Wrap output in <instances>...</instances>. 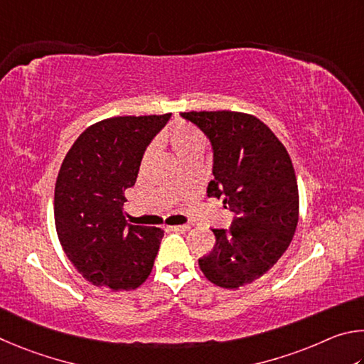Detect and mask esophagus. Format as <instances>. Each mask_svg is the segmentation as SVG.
Wrapping results in <instances>:
<instances>
[{
    "label": "esophagus",
    "instance_id": "obj_1",
    "mask_svg": "<svg viewBox=\"0 0 364 364\" xmlns=\"http://www.w3.org/2000/svg\"><path fill=\"white\" fill-rule=\"evenodd\" d=\"M172 232H181V233H186L190 230V225H174V227H169Z\"/></svg>",
    "mask_w": 364,
    "mask_h": 364
}]
</instances>
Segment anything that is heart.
Listing matches in <instances>:
<instances>
[{
	"label": "heart",
	"mask_w": 364,
	"mask_h": 364,
	"mask_svg": "<svg viewBox=\"0 0 364 364\" xmlns=\"http://www.w3.org/2000/svg\"><path fill=\"white\" fill-rule=\"evenodd\" d=\"M161 140L171 146V150L174 151L178 161L193 155V153H203L206 149V137L203 136V132L196 129L195 126H190L186 123H178L169 127V129L161 136ZM151 153V146H149L142 156V163L149 161Z\"/></svg>",
	"instance_id": "heart-1"
}]
</instances>
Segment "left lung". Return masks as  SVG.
<instances>
[{
    "instance_id": "left-lung-1",
    "label": "left lung",
    "mask_w": 364,
    "mask_h": 364,
    "mask_svg": "<svg viewBox=\"0 0 364 364\" xmlns=\"http://www.w3.org/2000/svg\"><path fill=\"white\" fill-rule=\"evenodd\" d=\"M211 140L214 181L208 196L235 213L228 230L198 264L209 282L237 289L269 272L291 245L299 222V188L286 146L250 113L183 112Z\"/></svg>"
}]
</instances>
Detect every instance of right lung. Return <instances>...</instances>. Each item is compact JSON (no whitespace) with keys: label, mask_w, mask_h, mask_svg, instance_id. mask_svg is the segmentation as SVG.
<instances>
[{"label":"right lung","mask_w":364,"mask_h":364,"mask_svg":"<svg viewBox=\"0 0 364 364\" xmlns=\"http://www.w3.org/2000/svg\"><path fill=\"white\" fill-rule=\"evenodd\" d=\"M169 117L102 119L82 131L63 158L54 192L57 237L94 286L136 289L150 275L164 232L126 224L124 190L136 183L146 145Z\"/></svg>","instance_id":"1"}]
</instances>
